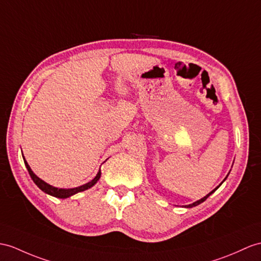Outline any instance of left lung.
Returning <instances> with one entry per match:
<instances>
[{
  "label": "left lung",
  "instance_id": "obj_1",
  "mask_svg": "<svg viewBox=\"0 0 261 261\" xmlns=\"http://www.w3.org/2000/svg\"><path fill=\"white\" fill-rule=\"evenodd\" d=\"M226 178H227V177H226ZM226 178H225L224 180H222V182H224V181L226 180ZM222 182H221V184H222ZM221 184H220V185H221ZM220 185H219V186H220ZM219 186H217V187H216V188H215L214 190H212V192H211V193H209L208 195H206V196L204 197V198H201V199H199V200H197V201L193 202V204H190V205H187V206H185V207H186V208H192V207H195V206H197V205H199V204H201V202H204V201H205V200H206V199L208 198V197H209V196H211V195H212L213 193H215V192H216V190H217V189L219 188Z\"/></svg>",
  "mask_w": 261,
  "mask_h": 261
}]
</instances>
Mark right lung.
<instances>
[{"mask_svg":"<svg viewBox=\"0 0 261 261\" xmlns=\"http://www.w3.org/2000/svg\"><path fill=\"white\" fill-rule=\"evenodd\" d=\"M23 160H24L25 166H27V168H28V171H29V174H30V176H31V178L33 179V181L36 184V186L39 187L41 190H43L44 193H46L47 195H50V196H54V197H56V198H68V197H71V196H73V195H75V194L81 193V192H84V190L93 187V186L95 185V184L97 182V180L100 178V174H101V173H100V169H99L97 175L95 176L94 179H92L90 182L84 184V185H82V186H80V187L68 188V189H65V188H57V187H53V186L48 185L47 182H45L44 180H42L41 178H39V177H37V176L33 173V171H32L31 167L29 166V164H28L27 161H25L24 157H23Z\"/></svg>","mask_w":261,"mask_h":261,"instance_id":"1","label":"right lung"}]
</instances>
